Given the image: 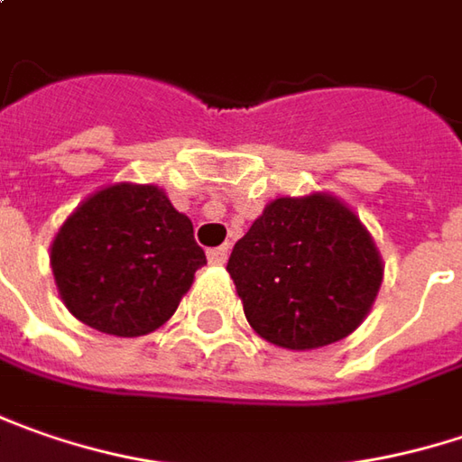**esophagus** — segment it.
Segmentation results:
<instances>
[{"label":"esophagus","mask_w":462,"mask_h":462,"mask_svg":"<svg viewBox=\"0 0 462 462\" xmlns=\"http://www.w3.org/2000/svg\"><path fill=\"white\" fill-rule=\"evenodd\" d=\"M207 255H209V263H214V266H222V263L227 261V255H230V245H219V248H211Z\"/></svg>","instance_id":"obj_1"}]
</instances>
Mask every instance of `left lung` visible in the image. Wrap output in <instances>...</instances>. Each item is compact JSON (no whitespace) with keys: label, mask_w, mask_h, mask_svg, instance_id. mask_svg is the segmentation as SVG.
I'll list each match as a JSON object with an SVG mask.
<instances>
[{"label":"left lung","mask_w":462,"mask_h":462,"mask_svg":"<svg viewBox=\"0 0 462 462\" xmlns=\"http://www.w3.org/2000/svg\"><path fill=\"white\" fill-rule=\"evenodd\" d=\"M227 271L253 331L294 351L356 331L383 284L372 235L328 193L266 204L235 243Z\"/></svg>","instance_id":"left-lung-1"}]
</instances>
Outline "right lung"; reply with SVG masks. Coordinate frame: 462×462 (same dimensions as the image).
<instances>
[{"label": "right lung", "instance_id": "1", "mask_svg": "<svg viewBox=\"0 0 462 462\" xmlns=\"http://www.w3.org/2000/svg\"><path fill=\"white\" fill-rule=\"evenodd\" d=\"M207 263L193 225L157 186L116 183L88 196L59 227L51 269L67 310L95 331H157Z\"/></svg>", "mask_w": 462, "mask_h": 462}]
</instances>
